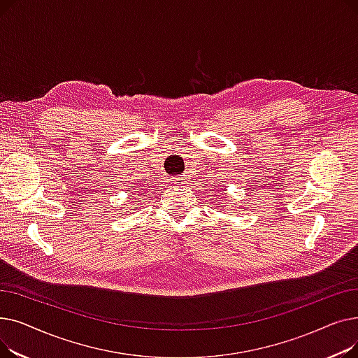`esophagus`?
<instances>
[{"instance_id": "34e87169", "label": "esophagus", "mask_w": 358, "mask_h": 358, "mask_svg": "<svg viewBox=\"0 0 358 358\" xmlns=\"http://www.w3.org/2000/svg\"><path fill=\"white\" fill-rule=\"evenodd\" d=\"M173 182H174V184H177V185H180V187H184L187 182H189V177H187V176L176 177V178L173 180Z\"/></svg>"}]
</instances>
